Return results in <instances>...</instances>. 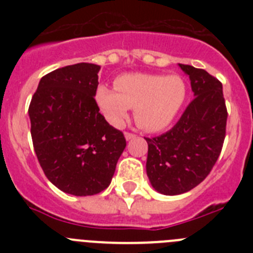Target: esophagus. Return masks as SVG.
Masks as SVG:
<instances>
[{
	"label": "esophagus",
	"instance_id": "34e87169",
	"mask_svg": "<svg viewBox=\"0 0 253 253\" xmlns=\"http://www.w3.org/2000/svg\"><path fill=\"white\" fill-rule=\"evenodd\" d=\"M137 135L134 133H129V131H125V138H126V140H130L133 139V138H135Z\"/></svg>",
	"mask_w": 253,
	"mask_h": 253
}]
</instances>
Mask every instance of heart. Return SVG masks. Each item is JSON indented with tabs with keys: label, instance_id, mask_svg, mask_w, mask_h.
<instances>
[{
	"label": "heart",
	"instance_id": "b5f03b06",
	"mask_svg": "<svg viewBox=\"0 0 253 253\" xmlns=\"http://www.w3.org/2000/svg\"><path fill=\"white\" fill-rule=\"evenodd\" d=\"M115 88L100 84L95 100L110 124L119 126L134 107L140 128L161 131L177 118L187 97V87L180 76L125 73L114 81Z\"/></svg>",
	"mask_w": 253,
	"mask_h": 253
}]
</instances>
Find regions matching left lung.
Wrapping results in <instances>:
<instances>
[{
  "instance_id": "left-lung-1",
  "label": "left lung",
  "mask_w": 253,
  "mask_h": 253,
  "mask_svg": "<svg viewBox=\"0 0 253 253\" xmlns=\"http://www.w3.org/2000/svg\"><path fill=\"white\" fill-rule=\"evenodd\" d=\"M195 95L178 122L148 143L147 175L165 195L190 191L205 180L222 152L227 106L222 82L202 68L180 64Z\"/></svg>"
}]
</instances>
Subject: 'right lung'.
Here are the masks:
<instances>
[{
  "instance_id": "1",
  "label": "right lung",
  "mask_w": 253,
  "mask_h": 253,
  "mask_svg": "<svg viewBox=\"0 0 253 253\" xmlns=\"http://www.w3.org/2000/svg\"><path fill=\"white\" fill-rule=\"evenodd\" d=\"M99 71L91 63L55 69L42 77L29 106L40 166L51 184L76 196L106 189L126 146L96 104Z\"/></svg>"
}]
</instances>
